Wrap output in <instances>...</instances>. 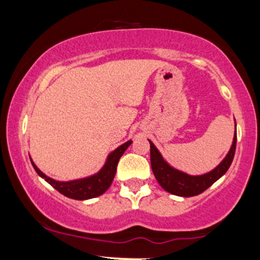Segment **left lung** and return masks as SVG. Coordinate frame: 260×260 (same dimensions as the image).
<instances>
[{
    "mask_svg": "<svg viewBox=\"0 0 260 260\" xmlns=\"http://www.w3.org/2000/svg\"><path fill=\"white\" fill-rule=\"evenodd\" d=\"M236 142H237V136L234 137L231 149L229 154L219 166H216L213 171L208 172L205 175L201 176H190L184 174V172L178 171L169 165L165 160L162 159L161 154L159 153L156 147L153 143H150V164L151 170H153L155 178L159 182V184L166 192L171 194L180 196V197H193L198 196L208 189L213 183L219 180L221 176L226 174L230 166H231L232 160H234L235 151H236Z\"/></svg>",
    "mask_w": 260,
    "mask_h": 260,
    "instance_id": "8db88e82",
    "label": "left lung"
}]
</instances>
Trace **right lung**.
I'll return each instance as SVG.
<instances>
[{"mask_svg": "<svg viewBox=\"0 0 260 260\" xmlns=\"http://www.w3.org/2000/svg\"><path fill=\"white\" fill-rule=\"evenodd\" d=\"M132 144V140H128L118 147L116 150H113L111 154L107 156V160L104 165V168L98 172L96 175H92L90 177L82 178V180H76V181H70V182H59L55 181L52 178L47 177L46 175L43 174L37 168L34 162L31 161L32 168L35 169L37 174L43 177L47 183H50L55 188L56 190H58L61 194H63L68 198L77 199V201H85V199L95 198V197H99L106 192L109 189V187L111 186L113 177L116 175V169H117V164L120 161L121 156L123 155L126 149Z\"/></svg>", "mask_w": 260, "mask_h": 260, "instance_id": "1", "label": "right lung"}]
</instances>
